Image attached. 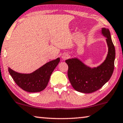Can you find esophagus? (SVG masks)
<instances>
[{
  "label": "esophagus",
  "mask_w": 123,
  "mask_h": 123,
  "mask_svg": "<svg viewBox=\"0 0 123 123\" xmlns=\"http://www.w3.org/2000/svg\"><path fill=\"white\" fill-rule=\"evenodd\" d=\"M68 57H69V55H68V54H67V53H64L62 56V59H63V60L67 59Z\"/></svg>",
  "instance_id": "1"
}]
</instances>
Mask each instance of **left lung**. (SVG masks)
Here are the masks:
<instances>
[{
    "label": "left lung",
    "mask_w": 123,
    "mask_h": 123,
    "mask_svg": "<svg viewBox=\"0 0 123 123\" xmlns=\"http://www.w3.org/2000/svg\"><path fill=\"white\" fill-rule=\"evenodd\" d=\"M101 33L106 38L108 49L102 63L97 67L91 68L77 57L65 60L68 65V78L73 87L78 92L90 93L99 90L109 80L114 71L116 50L110 32L103 27Z\"/></svg>",
    "instance_id": "left-lung-1"
}]
</instances>
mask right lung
Listing matches in <instances>:
<instances>
[{"instance_id":"obj_1","label":"right lung","mask_w":123,"mask_h":123,"mask_svg":"<svg viewBox=\"0 0 123 123\" xmlns=\"http://www.w3.org/2000/svg\"><path fill=\"white\" fill-rule=\"evenodd\" d=\"M60 62V58L51 60L30 74L18 73L8 68V71L16 84L25 91L38 92L43 91L48 84L53 71Z\"/></svg>"}]
</instances>
